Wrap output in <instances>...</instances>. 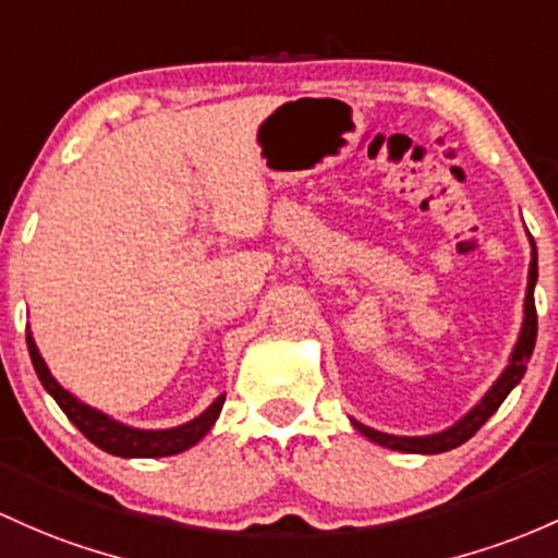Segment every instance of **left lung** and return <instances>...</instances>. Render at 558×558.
<instances>
[{
  "label": "left lung",
  "instance_id": "obj_1",
  "mask_svg": "<svg viewBox=\"0 0 558 558\" xmlns=\"http://www.w3.org/2000/svg\"><path fill=\"white\" fill-rule=\"evenodd\" d=\"M535 280H537V251H535V241H532L530 283H527V299H524V326H522V333H519L517 347H513L511 363H508V368L504 371V376H500L498 381H495V387L487 391L485 400H482L480 405L471 410L469 415H463V418L458 421L456 426H450L448 432L432 434V437H395V434L376 432V428L357 424V421H352L354 428H357L360 434H365V437H368L371 442L384 445V448L402 450V452H426V456H434V452L452 450V448H458V445L466 442V439L474 437V434L480 432L482 426H485V421L489 418V415H493L495 410L500 408V402L506 400L508 391H511L519 381H522L524 371H527V360H530L532 349H535V339H537Z\"/></svg>",
  "mask_w": 558,
  "mask_h": 558
}]
</instances>
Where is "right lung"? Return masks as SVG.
Masks as SVG:
<instances>
[{"label":"right lung","instance_id":"1","mask_svg":"<svg viewBox=\"0 0 558 558\" xmlns=\"http://www.w3.org/2000/svg\"><path fill=\"white\" fill-rule=\"evenodd\" d=\"M28 341V354L31 363H34L36 376H39L41 387H45L54 397L60 410L69 415V421L92 445H97L100 450L110 452V456L121 458H163V456H177V452L193 448L201 437L214 426L219 410L225 405V395L217 397L211 402V408L206 413H201L198 418H193L190 424H182L177 428H163V432H143V428H130L124 424H116L108 415L97 413L95 408H87L84 402H78L76 397H71L69 391L60 387L52 378V373L47 371L45 360H41L39 349H36L31 333L26 336Z\"/></svg>","mask_w":558,"mask_h":558}]
</instances>
